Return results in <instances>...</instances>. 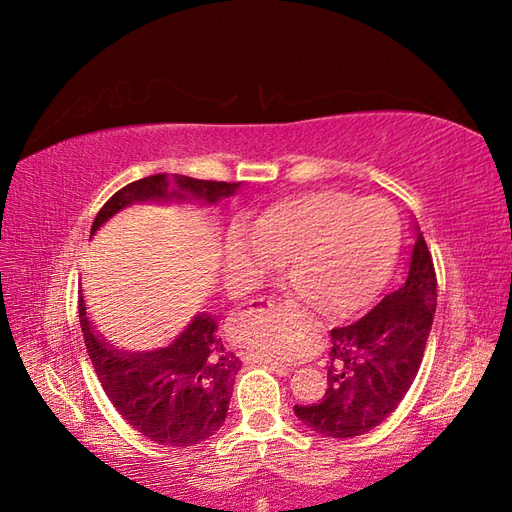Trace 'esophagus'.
Returning <instances> with one entry per match:
<instances>
[{
	"label": "esophagus",
	"instance_id": "1",
	"mask_svg": "<svg viewBox=\"0 0 512 512\" xmlns=\"http://www.w3.org/2000/svg\"><path fill=\"white\" fill-rule=\"evenodd\" d=\"M279 308H284V303H279V301H275V299H268V301L264 303V306L250 308V310H246L244 314H253V312H262V310H279ZM246 361H264V363H268V365H273L279 374H286V372H288L286 365H281V363H277V361H268V358L259 356V354H246Z\"/></svg>",
	"mask_w": 512,
	"mask_h": 512
}]
</instances>
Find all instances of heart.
I'll list each match as a JSON object with an SVG mask.
<instances>
[{
    "label": "heart",
    "instance_id": "obj_1",
    "mask_svg": "<svg viewBox=\"0 0 512 512\" xmlns=\"http://www.w3.org/2000/svg\"><path fill=\"white\" fill-rule=\"evenodd\" d=\"M255 248L235 237L228 246V273L235 281L262 275L268 255L292 262L299 288L332 317H343L383 286L398 253L400 222L385 200H358L345 191H314L288 198L248 228ZM242 341L266 356H295L301 336L275 323H248Z\"/></svg>",
    "mask_w": 512,
    "mask_h": 512
}]
</instances>
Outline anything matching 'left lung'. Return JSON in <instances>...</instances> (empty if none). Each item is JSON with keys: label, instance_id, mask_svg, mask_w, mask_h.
<instances>
[{"label": "left lung", "instance_id": "left-lung-1", "mask_svg": "<svg viewBox=\"0 0 512 512\" xmlns=\"http://www.w3.org/2000/svg\"><path fill=\"white\" fill-rule=\"evenodd\" d=\"M438 301L433 259L418 233L405 286L358 321L334 328L328 389L297 418L325 438H356L387 420L416 380Z\"/></svg>", "mask_w": 512, "mask_h": 512}]
</instances>
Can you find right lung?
<instances>
[{
	"instance_id": "add662e5",
	"label": "right lung",
	"mask_w": 512,
	"mask_h": 512,
	"mask_svg": "<svg viewBox=\"0 0 512 512\" xmlns=\"http://www.w3.org/2000/svg\"><path fill=\"white\" fill-rule=\"evenodd\" d=\"M169 193L165 173L127 184L103 204L94 217L92 233L114 213L132 202L200 198L217 202L233 195L242 182H215L173 176ZM79 321L94 372L116 411L145 438L169 447H193L222 427L233 396L239 358L217 336L215 319L198 314L169 347L156 352L127 354L107 345L88 321L79 295Z\"/></svg>"
}]
</instances>
